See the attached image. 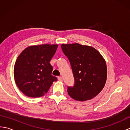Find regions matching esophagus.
I'll return each mask as SVG.
<instances>
[{
    "instance_id": "1",
    "label": "esophagus",
    "mask_w": 130,
    "mask_h": 130,
    "mask_svg": "<svg viewBox=\"0 0 130 130\" xmlns=\"http://www.w3.org/2000/svg\"><path fill=\"white\" fill-rule=\"evenodd\" d=\"M58 80H59V81H62V78L61 76L58 77Z\"/></svg>"
}]
</instances>
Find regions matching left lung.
Returning a JSON list of instances; mask_svg holds the SVG:
<instances>
[{
	"instance_id": "obj_1",
	"label": "left lung",
	"mask_w": 130,
	"mask_h": 130,
	"mask_svg": "<svg viewBox=\"0 0 130 130\" xmlns=\"http://www.w3.org/2000/svg\"><path fill=\"white\" fill-rule=\"evenodd\" d=\"M62 50L70 61L75 84L68 87L71 98L85 101L101 92L107 80L106 61L92 46L79 43L62 44Z\"/></svg>"
}]
</instances>
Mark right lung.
Wrapping results in <instances>:
<instances>
[{"label": "right lung", "instance_id": "1", "mask_svg": "<svg viewBox=\"0 0 130 130\" xmlns=\"http://www.w3.org/2000/svg\"><path fill=\"white\" fill-rule=\"evenodd\" d=\"M57 47L49 44L31 46L19 55L14 68V76L24 94L40 97L48 92L52 83L57 80L51 75L53 68L50 63Z\"/></svg>", "mask_w": 130, "mask_h": 130}]
</instances>
